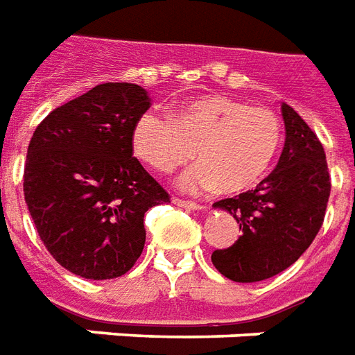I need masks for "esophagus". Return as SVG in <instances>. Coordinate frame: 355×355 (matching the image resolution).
<instances>
[{
	"label": "esophagus",
	"instance_id": "1",
	"mask_svg": "<svg viewBox=\"0 0 355 355\" xmlns=\"http://www.w3.org/2000/svg\"><path fill=\"white\" fill-rule=\"evenodd\" d=\"M173 203L177 205V207H182V209H188V211H201L203 207L198 203H193V201H184V199H173Z\"/></svg>",
	"mask_w": 355,
	"mask_h": 355
}]
</instances>
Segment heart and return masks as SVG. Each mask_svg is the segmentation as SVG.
<instances>
[{"label":"heart","mask_w":355,"mask_h":355,"mask_svg":"<svg viewBox=\"0 0 355 355\" xmlns=\"http://www.w3.org/2000/svg\"><path fill=\"white\" fill-rule=\"evenodd\" d=\"M133 152L157 173H171L196 150L198 164L178 177L188 193H239L256 186L275 162L282 122L265 107L227 96H199L164 116L148 111L133 128Z\"/></svg>","instance_id":"1"}]
</instances>
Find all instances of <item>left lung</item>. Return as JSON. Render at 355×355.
I'll return each instance as SVG.
<instances>
[{
  "label": "left lung",
  "mask_w": 355,
  "mask_h": 355,
  "mask_svg": "<svg viewBox=\"0 0 355 355\" xmlns=\"http://www.w3.org/2000/svg\"><path fill=\"white\" fill-rule=\"evenodd\" d=\"M284 150L256 190L222 199L214 209L237 220L241 237L212 252V265L233 282H259L301 258L324 222L331 191L322 143L303 118L282 103Z\"/></svg>",
  "instance_id": "left-lung-1"
}]
</instances>
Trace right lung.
I'll list each match as a JSON object with an SVG mask.
<instances>
[{"label":"right lung","instance_id":"1","mask_svg":"<svg viewBox=\"0 0 355 355\" xmlns=\"http://www.w3.org/2000/svg\"><path fill=\"white\" fill-rule=\"evenodd\" d=\"M143 86L105 83L37 125L24 199L41 241L77 277H122L144 248V212L169 193L133 157V128L150 109Z\"/></svg>","mask_w":355,"mask_h":355}]
</instances>
